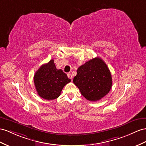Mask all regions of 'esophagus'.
<instances>
[{
  "mask_svg": "<svg viewBox=\"0 0 146 146\" xmlns=\"http://www.w3.org/2000/svg\"><path fill=\"white\" fill-rule=\"evenodd\" d=\"M67 75H68V77L70 78V79H71V80H72V78H73V75L71 73H68V74H67Z\"/></svg>",
  "mask_w": 146,
  "mask_h": 146,
  "instance_id": "1",
  "label": "esophagus"
}]
</instances>
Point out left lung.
Returning a JSON list of instances; mask_svg holds the SVG:
<instances>
[{
  "instance_id": "8db88e82",
  "label": "left lung",
  "mask_w": 146,
  "mask_h": 146,
  "mask_svg": "<svg viewBox=\"0 0 146 146\" xmlns=\"http://www.w3.org/2000/svg\"><path fill=\"white\" fill-rule=\"evenodd\" d=\"M73 81L81 94L90 101H97L106 96L112 85L110 70L106 63L99 57L80 66Z\"/></svg>"
}]
</instances>
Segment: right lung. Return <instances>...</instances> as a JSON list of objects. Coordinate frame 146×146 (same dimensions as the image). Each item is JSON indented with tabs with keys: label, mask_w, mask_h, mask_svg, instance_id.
<instances>
[{
	"label": "right lung",
	"mask_w": 146,
	"mask_h": 146,
	"mask_svg": "<svg viewBox=\"0 0 146 146\" xmlns=\"http://www.w3.org/2000/svg\"><path fill=\"white\" fill-rule=\"evenodd\" d=\"M70 81L71 80L61 69L56 68L53 59L41 66L34 76L37 94L46 100L58 98L63 87Z\"/></svg>",
	"instance_id": "add662e5"
}]
</instances>
